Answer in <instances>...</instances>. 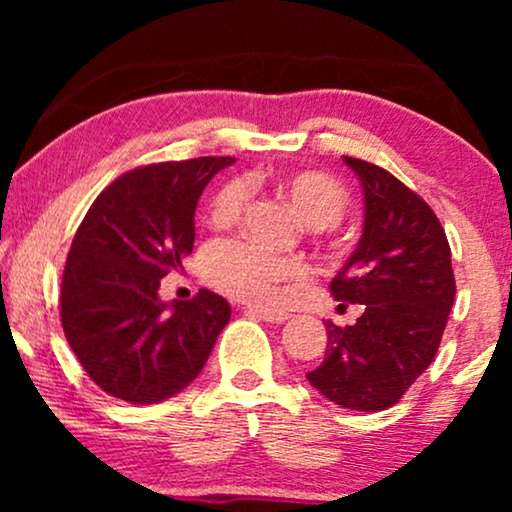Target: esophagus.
Returning a JSON list of instances; mask_svg holds the SVG:
<instances>
[{"label":"esophagus","mask_w":512,"mask_h":512,"mask_svg":"<svg viewBox=\"0 0 512 512\" xmlns=\"http://www.w3.org/2000/svg\"><path fill=\"white\" fill-rule=\"evenodd\" d=\"M249 314H256L263 321H270V324H282V321L289 319V314L282 310H268V307H247Z\"/></svg>","instance_id":"34e87169"}]
</instances>
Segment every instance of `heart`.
I'll use <instances>...</instances> for the list:
<instances>
[{"instance_id": "obj_1", "label": "heart", "mask_w": 512, "mask_h": 512, "mask_svg": "<svg viewBox=\"0 0 512 512\" xmlns=\"http://www.w3.org/2000/svg\"><path fill=\"white\" fill-rule=\"evenodd\" d=\"M272 188L296 209L300 219L314 230L338 226L349 209V193L338 179L321 172H289L272 179ZM249 200L244 181H230L212 202L214 223L235 221ZM207 282L233 298L268 303L282 284H300L307 279L305 263L296 258L268 256L240 240L212 242L202 256Z\"/></svg>"}]
</instances>
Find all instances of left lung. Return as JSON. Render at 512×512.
I'll return each mask as SVG.
<instances>
[{"mask_svg":"<svg viewBox=\"0 0 512 512\" xmlns=\"http://www.w3.org/2000/svg\"><path fill=\"white\" fill-rule=\"evenodd\" d=\"M366 216L354 254L331 282L342 305H361L354 326L328 321L326 356L307 380L328 401L377 412L401 401L431 366L454 303L452 251L433 209L394 174L359 158Z\"/></svg>","mask_w":512,"mask_h":512,"instance_id":"8db88e82","label":"left lung"}]
</instances>
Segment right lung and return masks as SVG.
<instances>
[{
  "label": "right lung",
  "mask_w": 512,
  "mask_h": 512,
  "mask_svg": "<svg viewBox=\"0 0 512 512\" xmlns=\"http://www.w3.org/2000/svg\"><path fill=\"white\" fill-rule=\"evenodd\" d=\"M233 158L137 167L97 195L76 230L60 286L65 338L109 396L160 403L200 375L230 319V305L200 289L193 300L158 298L160 279L193 251L195 207Z\"/></svg>",
  "instance_id": "add662e5"
}]
</instances>
